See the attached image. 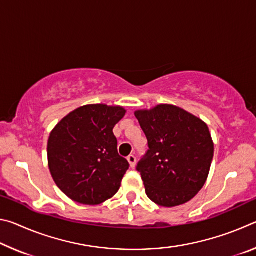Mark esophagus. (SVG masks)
I'll list each match as a JSON object with an SVG mask.
<instances>
[{
  "mask_svg": "<svg viewBox=\"0 0 256 256\" xmlns=\"http://www.w3.org/2000/svg\"><path fill=\"white\" fill-rule=\"evenodd\" d=\"M128 164H130V166H131L132 168L136 166V156L134 154H130L128 157Z\"/></svg>",
  "mask_w": 256,
  "mask_h": 256,
  "instance_id": "esophagus-1",
  "label": "esophagus"
}]
</instances>
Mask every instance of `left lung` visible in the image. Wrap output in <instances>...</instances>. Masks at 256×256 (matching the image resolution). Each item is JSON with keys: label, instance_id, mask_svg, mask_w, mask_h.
<instances>
[{"label": "left lung", "instance_id": "obj_1", "mask_svg": "<svg viewBox=\"0 0 256 256\" xmlns=\"http://www.w3.org/2000/svg\"><path fill=\"white\" fill-rule=\"evenodd\" d=\"M136 118L149 150L136 170L156 204L177 206L200 192L209 175L214 144L208 125L180 107L160 104Z\"/></svg>", "mask_w": 256, "mask_h": 256}]
</instances>
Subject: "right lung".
Listing matches in <instances>:
<instances>
[{"mask_svg":"<svg viewBox=\"0 0 256 256\" xmlns=\"http://www.w3.org/2000/svg\"><path fill=\"white\" fill-rule=\"evenodd\" d=\"M125 112L120 106L84 105L60 120L50 132V175L71 200L97 206L118 193L130 164L118 152L112 128Z\"/></svg>","mask_w":256,"mask_h":256,"instance_id":"obj_1","label":"right lung"}]
</instances>
